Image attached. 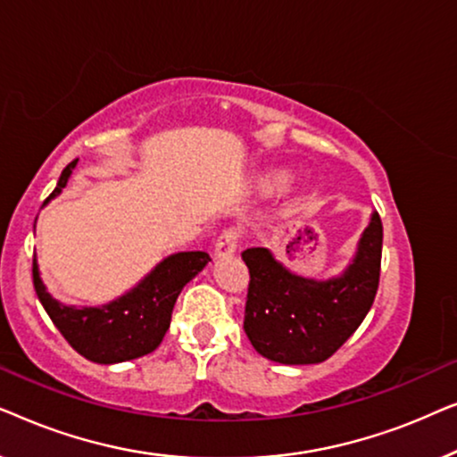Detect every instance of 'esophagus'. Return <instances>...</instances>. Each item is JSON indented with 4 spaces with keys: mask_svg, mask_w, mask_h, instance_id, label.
Instances as JSON below:
<instances>
[{
    "mask_svg": "<svg viewBox=\"0 0 457 457\" xmlns=\"http://www.w3.org/2000/svg\"><path fill=\"white\" fill-rule=\"evenodd\" d=\"M237 243H239V233L235 228L222 230V235L216 239L214 255L218 260H228L233 258L237 252Z\"/></svg>",
    "mask_w": 457,
    "mask_h": 457,
    "instance_id": "obj_1",
    "label": "esophagus"
}]
</instances>
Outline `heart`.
Masks as SVG:
<instances>
[{"mask_svg":"<svg viewBox=\"0 0 457 457\" xmlns=\"http://www.w3.org/2000/svg\"><path fill=\"white\" fill-rule=\"evenodd\" d=\"M287 180H289V172L274 170L270 174H266V177L260 180V189L264 191V193H272V191L280 189V187H283Z\"/></svg>","mask_w":457,"mask_h":457,"instance_id":"heart-1","label":"heart"}]
</instances>
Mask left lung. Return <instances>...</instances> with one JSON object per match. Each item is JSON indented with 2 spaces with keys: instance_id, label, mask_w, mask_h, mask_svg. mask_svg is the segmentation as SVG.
Returning <instances> with one entry per match:
<instances>
[{
  "instance_id": "8db88e82",
  "label": "left lung",
  "mask_w": 457,
  "mask_h": 457,
  "mask_svg": "<svg viewBox=\"0 0 457 457\" xmlns=\"http://www.w3.org/2000/svg\"><path fill=\"white\" fill-rule=\"evenodd\" d=\"M383 222L374 212L352 264L339 277L316 280L291 272L266 247L241 253L249 268L243 328L255 352L278 364L328 360L364 320L377 297Z\"/></svg>"
}]
</instances>
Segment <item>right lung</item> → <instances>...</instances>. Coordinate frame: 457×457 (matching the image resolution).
<instances>
[{"mask_svg": "<svg viewBox=\"0 0 457 457\" xmlns=\"http://www.w3.org/2000/svg\"><path fill=\"white\" fill-rule=\"evenodd\" d=\"M74 166L77 160L62 170L58 185L46 204L60 195ZM208 262L210 255L205 252L168 255L139 285L99 308H74L54 299L39 277L37 260H33V285L47 316L74 352L96 364H118L152 353L160 345L170 327L172 308L180 291Z\"/></svg>", "mask_w": 457, "mask_h": 457, "instance_id": "right-lung-1", "label": "right lung"}]
</instances>
